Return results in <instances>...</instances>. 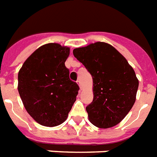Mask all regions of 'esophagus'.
Here are the masks:
<instances>
[{
  "instance_id": "obj_1",
  "label": "esophagus",
  "mask_w": 157,
  "mask_h": 157,
  "mask_svg": "<svg viewBox=\"0 0 157 157\" xmlns=\"http://www.w3.org/2000/svg\"><path fill=\"white\" fill-rule=\"evenodd\" d=\"M76 83L78 84V86H80V88H81V82H80V81H79V80H78V81H76Z\"/></svg>"
}]
</instances>
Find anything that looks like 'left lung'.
<instances>
[{
    "label": "left lung",
    "instance_id": "1",
    "mask_svg": "<svg viewBox=\"0 0 157 157\" xmlns=\"http://www.w3.org/2000/svg\"><path fill=\"white\" fill-rule=\"evenodd\" d=\"M74 57L93 79V101L86 109L94 126L109 128L125 118L136 100L138 80L126 58L110 44L97 42L75 48Z\"/></svg>",
    "mask_w": 157,
    "mask_h": 157
}]
</instances>
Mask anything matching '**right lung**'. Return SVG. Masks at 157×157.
Instances as JSON below:
<instances>
[{"mask_svg": "<svg viewBox=\"0 0 157 157\" xmlns=\"http://www.w3.org/2000/svg\"><path fill=\"white\" fill-rule=\"evenodd\" d=\"M70 48L44 44L27 58L18 74V90L29 114L41 125L54 127L67 118L78 94L65 62Z\"/></svg>", "mask_w": 157, "mask_h": 157, "instance_id": "1", "label": "right lung"}]
</instances>
